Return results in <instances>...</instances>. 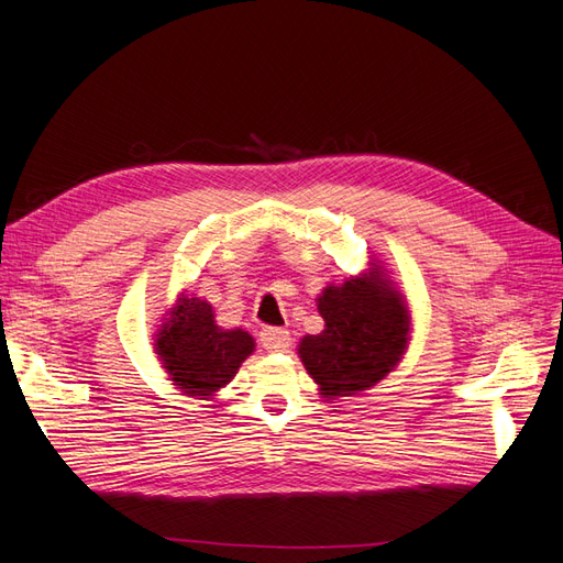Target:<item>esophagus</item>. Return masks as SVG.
<instances>
[{
	"label": "esophagus",
	"instance_id": "34e87169",
	"mask_svg": "<svg viewBox=\"0 0 563 563\" xmlns=\"http://www.w3.org/2000/svg\"><path fill=\"white\" fill-rule=\"evenodd\" d=\"M261 345L267 352H286V347L291 345V335H288L286 329H275V327H265L261 331Z\"/></svg>",
	"mask_w": 563,
	"mask_h": 563
}]
</instances>
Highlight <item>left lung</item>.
Segmentation results:
<instances>
[{
	"label": "left lung",
	"instance_id": "1",
	"mask_svg": "<svg viewBox=\"0 0 563 563\" xmlns=\"http://www.w3.org/2000/svg\"><path fill=\"white\" fill-rule=\"evenodd\" d=\"M362 277L327 286L317 298L323 331L298 345L323 399L352 397L383 380L406 352L411 317L406 300L376 263Z\"/></svg>",
	"mask_w": 563,
	"mask_h": 563
}]
</instances>
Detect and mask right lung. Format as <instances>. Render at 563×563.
<instances>
[{"label": "right lung", "mask_w": 563, "mask_h": 563, "mask_svg": "<svg viewBox=\"0 0 563 563\" xmlns=\"http://www.w3.org/2000/svg\"><path fill=\"white\" fill-rule=\"evenodd\" d=\"M253 350V338L244 329H220L211 305L185 294L155 333V352L168 380L199 399L225 387Z\"/></svg>", "instance_id": "right-lung-1"}]
</instances>
